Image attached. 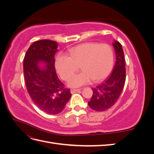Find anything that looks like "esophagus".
<instances>
[{
	"mask_svg": "<svg viewBox=\"0 0 154 154\" xmlns=\"http://www.w3.org/2000/svg\"><path fill=\"white\" fill-rule=\"evenodd\" d=\"M79 90H81V89H76V88H71V92L72 93V94H73V93L76 92V91H78Z\"/></svg>",
	"mask_w": 154,
	"mask_h": 154,
	"instance_id": "esophagus-1",
	"label": "esophagus"
}]
</instances>
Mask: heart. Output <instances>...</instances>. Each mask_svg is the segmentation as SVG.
Listing matches in <instances>:
<instances>
[{"instance_id":"b5f03b06","label":"heart","mask_w":154,"mask_h":154,"mask_svg":"<svg viewBox=\"0 0 154 154\" xmlns=\"http://www.w3.org/2000/svg\"><path fill=\"white\" fill-rule=\"evenodd\" d=\"M69 56L60 53L56 58L57 71L63 79H67L78 67L81 71L69 77V87H78L94 81L103 80L110 72L114 64V52L106 44L85 42L69 49Z\"/></svg>"}]
</instances>
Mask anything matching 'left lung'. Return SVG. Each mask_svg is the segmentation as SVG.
<instances>
[{"instance_id":"left-lung-1","label":"left lung","mask_w":154,"mask_h":154,"mask_svg":"<svg viewBox=\"0 0 154 154\" xmlns=\"http://www.w3.org/2000/svg\"><path fill=\"white\" fill-rule=\"evenodd\" d=\"M116 55V63L110 76L96 88H92L93 94L88 102L96 111H105L112 106L122 94L124 88L126 71L125 60L122 44L114 40L112 44Z\"/></svg>"}]
</instances>
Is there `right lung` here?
<instances>
[{"label":"right lung","instance_id":"add662e5","mask_svg":"<svg viewBox=\"0 0 154 154\" xmlns=\"http://www.w3.org/2000/svg\"><path fill=\"white\" fill-rule=\"evenodd\" d=\"M58 51L55 41L41 40L30 45L24 59L25 83L31 98L41 110L53 115L61 112L72 96L56 73Z\"/></svg>","mask_w":154,"mask_h":154}]
</instances>
